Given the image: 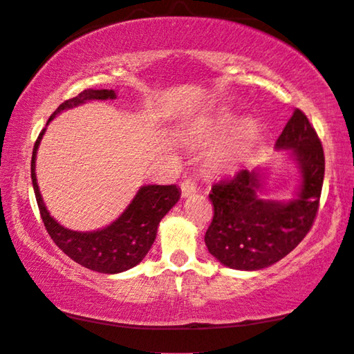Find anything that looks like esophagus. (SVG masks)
I'll use <instances>...</instances> for the list:
<instances>
[{"label":"esophagus","instance_id":"1","mask_svg":"<svg viewBox=\"0 0 354 354\" xmlns=\"http://www.w3.org/2000/svg\"><path fill=\"white\" fill-rule=\"evenodd\" d=\"M180 189H182V196L187 198V196H189V194L196 193V182H194L193 178L185 177L180 182Z\"/></svg>","mask_w":354,"mask_h":354}]
</instances>
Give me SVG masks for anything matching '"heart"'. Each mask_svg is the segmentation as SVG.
Here are the masks:
<instances>
[{"label": "heart", "instance_id": "obj_1", "mask_svg": "<svg viewBox=\"0 0 354 354\" xmlns=\"http://www.w3.org/2000/svg\"><path fill=\"white\" fill-rule=\"evenodd\" d=\"M232 124V118L230 116H217L215 120L209 121L206 126L203 127L201 134L204 137H214L222 134L227 127ZM252 126L250 124H241L232 136H228L220 145L215 148L212 153V162L218 167H225L232 165L243 155L248 143L252 139Z\"/></svg>", "mask_w": 354, "mask_h": 354}]
</instances>
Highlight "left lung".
<instances>
[{"mask_svg": "<svg viewBox=\"0 0 354 354\" xmlns=\"http://www.w3.org/2000/svg\"><path fill=\"white\" fill-rule=\"evenodd\" d=\"M289 150L300 171L297 198L262 199L263 172L241 169L212 185L209 198L214 217L206 245L220 263L233 270L255 271L279 262L294 250L315 222L324 180V151L308 118L297 109L276 140Z\"/></svg>", "mask_w": 354, "mask_h": 354, "instance_id": "1", "label": "left lung"}]
</instances>
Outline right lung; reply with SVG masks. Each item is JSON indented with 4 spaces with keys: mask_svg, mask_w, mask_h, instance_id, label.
Listing matches in <instances>:
<instances>
[{
    "mask_svg": "<svg viewBox=\"0 0 354 354\" xmlns=\"http://www.w3.org/2000/svg\"><path fill=\"white\" fill-rule=\"evenodd\" d=\"M116 99L113 89H86L73 99L65 100L48 120V124L64 110L75 109L89 100H109ZM46 132L41 131L38 140L35 142L32 156V182L35 196L39 207L41 218L59 249L65 252L71 260L84 268L97 273L116 274L139 265L148 254L151 244L155 243L158 225L161 218L176 206L180 199V189L176 185H143L115 222L95 232H73L60 225L49 214L41 198L35 165L37 153Z\"/></svg>",
    "mask_w": 354,
    "mask_h": 354,
    "instance_id": "1",
    "label": "right lung"
}]
</instances>
